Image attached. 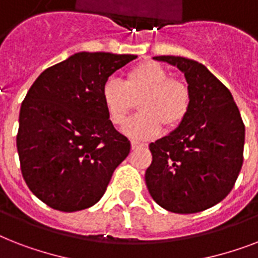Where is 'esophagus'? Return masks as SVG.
I'll return each mask as SVG.
<instances>
[{"label": "esophagus", "instance_id": "34e87169", "mask_svg": "<svg viewBox=\"0 0 258 258\" xmlns=\"http://www.w3.org/2000/svg\"><path fill=\"white\" fill-rule=\"evenodd\" d=\"M143 143H138V142H131V149L135 150V149H139V147H143Z\"/></svg>", "mask_w": 258, "mask_h": 258}]
</instances>
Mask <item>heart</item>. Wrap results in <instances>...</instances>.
Returning a JSON list of instances; mask_svg holds the SVG:
<instances>
[{
  "label": "heart",
  "mask_w": 258,
  "mask_h": 258,
  "mask_svg": "<svg viewBox=\"0 0 258 258\" xmlns=\"http://www.w3.org/2000/svg\"><path fill=\"white\" fill-rule=\"evenodd\" d=\"M101 103L109 121L120 127L138 102L141 113L124 127L127 137L147 141L163 128H175L190 109V89L155 61L138 64L127 72L124 83L108 79L101 87Z\"/></svg>",
  "instance_id": "heart-1"
}]
</instances>
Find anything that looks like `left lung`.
Returning a JSON list of instances; mask_svg holds the SVG:
<instances>
[{
	"instance_id": "1",
	"label": "left lung",
	"mask_w": 258,
	"mask_h": 258,
	"mask_svg": "<svg viewBox=\"0 0 258 258\" xmlns=\"http://www.w3.org/2000/svg\"><path fill=\"white\" fill-rule=\"evenodd\" d=\"M176 67L190 89V109L174 131L150 145L146 184L153 200L178 214L204 212L224 200L244 162L245 125L230 91L198 61L157 56Z\"/></svg>"
}]
</instances>
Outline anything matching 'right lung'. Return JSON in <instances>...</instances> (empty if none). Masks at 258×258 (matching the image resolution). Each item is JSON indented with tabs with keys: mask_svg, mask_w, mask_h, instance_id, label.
Listing matches in <instances>:
<instances>
[{
	"mask_svg": "<svg viewBox=\"0 0 258 258\" xmlns=\"http://www.w3.org/2000/svg\"><path fill=\"white\" fill-rule=\"evenodd\" d=\"M135 54L79 52L42 72L20 109L17 151L28 187L60 212L91 208L131 143L101 103V87Z\"/></svg>",
	"mask_w": 258,
	"mask_h": 258,
	"instance_id": "1",
	"label": "right lung"
}]
</instances>
